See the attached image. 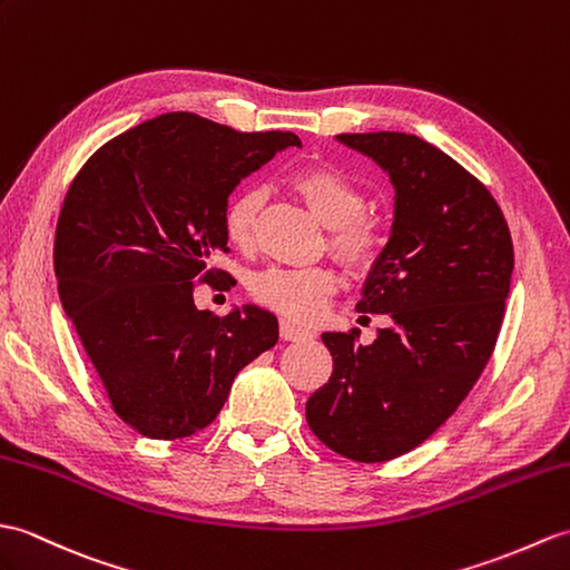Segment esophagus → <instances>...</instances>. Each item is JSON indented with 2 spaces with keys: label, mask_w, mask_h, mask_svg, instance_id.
I'll return each mask as SVG.
<instances>
[{
  "label": "esophagus",
  "mask_w": 570,
  "mask_h": 570,
  "mask_svg": "<svg viewBox=\"0 0 570 570\" xmlns=\"http://www.w3.org/2000/svg\"><path fill=\"white\" fill-rule=\"evenodd\" d=\"M279 335H282V340H286V342H301V340L313 337L311 330H303V327L294 325L291 321H282V323H279Z\"/></svg>",
  "instance_id": "34e87169"
}]
</instances>
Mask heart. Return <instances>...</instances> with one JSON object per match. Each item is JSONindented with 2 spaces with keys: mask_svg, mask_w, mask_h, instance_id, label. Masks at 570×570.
<instances>
[{
  "mask_svg": "<svg viewBox=\"0 0 570 570\" xmlns=\"http://www.w3.org/2000/svg\"><path fill=\"white\" fill-rule=\"evenodd\" d=\"M288 187L301 196V202L317 220L327 225V249L345 272L364 276L376 267L386 237H383L379 218L366 214V194L360 184L330 165H311L294 171L288 177ZM264 202H267V194L262 189H247L233 196L225 208L223 230L237 253L255 249ZM335 288L337 279L327 267H272L255 274L249 282V291L257 303L298 323L315 321Z\"/></svg>",
  "mask_w": 570,
  "mask_h": 570,
  "instance_id": "1",
  "label": "heart"
}]
</instances>
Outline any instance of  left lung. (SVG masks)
Returning a JSON list of instances; mask_svg holds the SVG:
<instances>
[{
    "mask_svg": "<svg viewBox=\"0 0 570 570\" xmlns=\"http://www.w3.org/2000/svg\"><path fill=\"white\" fill-rule=\"evenodd\" d=\"M395 189L391 237L356 311L386 315L372 345L360 330L323 333L333 376L306 403L313 434L364 464L440 430L495 350L514 267L493 194L446 153L407 134H342Z\"/></svg>",
    "mask_w": 570,
    "mask_h": 570,
    "instance_id": "1",
    "label": "left lung"
}]
</instances>
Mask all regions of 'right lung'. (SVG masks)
Instances as JSON below:
<instances>
[{
	"instance_id": "right-lung-1",
	"label": "right lung",
	"mask_w": 570,
	"mask_h": 570,
	"mask_svg": "<svg viewBox=\"0 0 570 570\" xmlns=\"http://www.w3.org/2000/svg\"><path fill=\"white\" fill-rule=\"evenodd\" d=\"M288 145L298 136L163 114L104 142L65 194L52 247L62 308L114 413L142 436L208 428L237 372L279 340L269 311H198L194 286L230 288L210 267L228 253V196Z\"/></svg>"
}]
</instances>
